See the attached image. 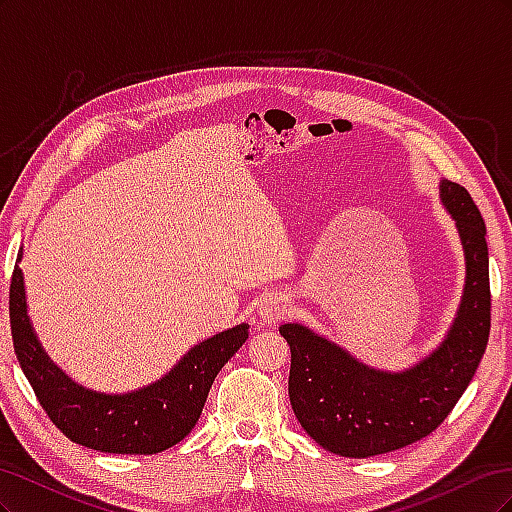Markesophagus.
I'll use <instances>...</instances> for the list:
<instances>
[{
  "label": "esophagus",
  "mask_w": 512,
  "mask_h": 512,
  "mask_svg": "<svg viewBox=\"0 0 512 512\" xmlns=\"http://www.w3.org/2000/svg\"><path fill=\"white\" fill-rule=\"evenodd\" d=\"M288 314V301L284 297H267L258 305V316L262 322H277Z\"/></svg>",
  "instance_id": "esophagus-1"
}]
</instances>
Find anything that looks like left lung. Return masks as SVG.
I'll return each mask as SVG.
<instances>
[{"label": "left lung", "instance_id": "1", "mask_svg": "<svg viewBox=\"0 0 512 512\" xmlns=\"http://www.w3.org/2000/svg\"><path fill=\"white\" fill-rule=\"evenodd\" d=\"M440 200L457 224L466 286L444 342L406 371H382L301 324H282L290 346L288 395L294 416L322 448L365 459L436 431L472 382L491 329L487 228L472 196L442 181Z\"/></svg>", "mask_w": 512, "mask_h": 512}]
</instances>
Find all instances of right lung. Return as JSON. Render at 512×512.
<instances>
[{"instance_id": "1", "label": "right lung", "mask_w": 512, "mask_h": 512, "mask_svg": "<svg viewBox=\"0 0 512 512\" xmlns=\"http://www.w3.org/2000/svg\"><path fill=\"white\" fill-rule=\"evenodd\" d=\"M17 256L10 282L12 344L25 378L53 425L72 442L100 453L156 455L181 442L198 423L209 389L247 339L237 324L194 346L164 378L126 395L89 391L72 382L46 354L27 316Z\"/></svg>"}]
</instances>
